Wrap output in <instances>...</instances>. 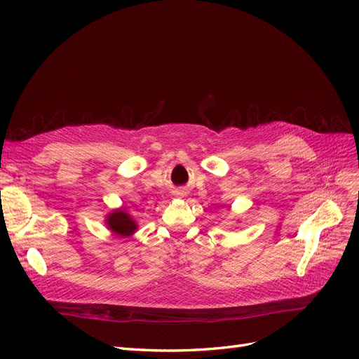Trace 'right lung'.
<instances>
[{
  "instance_id": "right-lung-1",
  "label": "right lung",
  "mask_w": 359,
  "mask_h": 359,
  "mask_svg": "<svg viewBox=\"0 0 359 359\" xmlns=\"http://www.w3.org/2000/svg\"><path fill=\"white\" fill-rule=\"evenodd\" d=\"M106 224L118 236H130L137 229V223L132 219V215L127 214L123 208L115 210L107 215Z\"/></svg>"
}]
</instances>
